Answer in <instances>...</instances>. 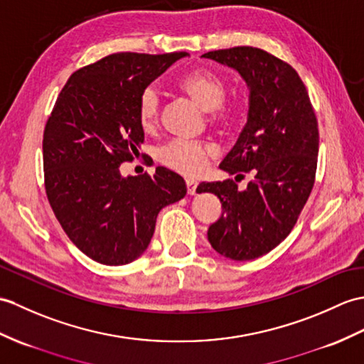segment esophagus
Masks as SVG:
<instances>
[{"label":"esophagus","instance_id":"esophagus-1","mask_svg":"<svg viewBox=\"0 0 364 364\" xmlns=\"http://www.w3.org/2000/svg\"><path fill=\"white\" fill-rule=\"evenodd\" d=\"M198 183L196 180H186V188H188V193L189 196H196Z\"/></svg>","mask_w":364,"mask_h":364}]
</instances>
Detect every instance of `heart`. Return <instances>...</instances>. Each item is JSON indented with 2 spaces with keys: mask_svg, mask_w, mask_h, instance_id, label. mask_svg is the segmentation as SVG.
Wrapping results in <instances>:
<instances>
[{
  "mask_svg": "<svg viewBox=\"0 0 364 364\" xmlns=\"http://www.w3.org/2000/svg\"><path fill=\"white\" fill-rule=\"evenodd\" d=\"M184 92L196 99L209 112V121L214 125H231L239 117V105L228 102L226 80L217 73L198 68L180 79ZM138 121L144 132H154L161 121L163 99L155 85H147L138 97ZM217 149L206 141L172 139L158 149V161L186 176H197L205 171L209 159L215 156Z\"/></svg>",
  "mask_w": 364,
  "mask_h": 364,
  "instance_id": "1",
  "label": "heart"
}]
</instances>
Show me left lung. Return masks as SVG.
<instances>
[{
    "mask_svg": "<svg viewBox=\"0 0 364 364\" xmlns=\"http://www.w3.org/2000/svg\"><path fill=\"white\" fill-rule=\"evenodd\" d=\"M237 70L251 90L248 121L222 171L251 173L248 188L234 180L200 183L213 192L222 215L209 226L208 240L222 256L251 260L276 248L296 225L314 189L319 133L314 105L293 68L267 50L234 46L203 54Z\"/></svg>",
    "mask_w": 364,
    "mask_h": 364,
    "instance_id": "left-lung-1",
    "label": "left lung"
}]
</instances>
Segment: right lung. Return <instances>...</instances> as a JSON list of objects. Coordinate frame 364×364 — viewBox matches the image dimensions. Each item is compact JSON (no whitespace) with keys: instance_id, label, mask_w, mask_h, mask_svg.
I'll list each match as a JSON object with an SVG mask.
<instances>
[{"instance_id":"add662e5","label":"right lung","mask_w":364,"mask_h":364,"mask_svg":"<svg viewBox=\"0 0 364 364\" xmlns=\"http://www.w3.org/2000/svg\"><path fill=\"white\" fill-rule=\"evenodd\" d=\"M188 53H116L71 74L43 133L45 189L58 223L83 255L104 265L139 257L158 213L186 196L178 173L121 176L139 155V92Z\"/></svg>"}]
</instances>
